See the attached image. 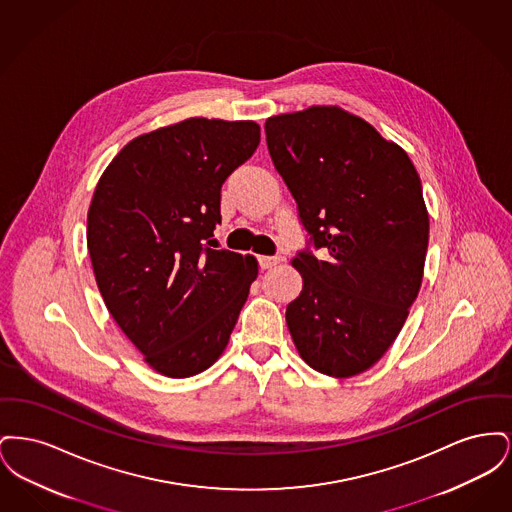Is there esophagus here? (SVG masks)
<instances>
[{"label": "esophagus", "mask_w": 512, "mask_h": 512, "mask_svg": "<svg viewBox=\"0 0 512 512\" xmlns=\"http://www.w3.org/2000/svg\"><path fill=\"white\" fill-rule=\"evenodd\" d=\"M280 261H282V257H278V255H274V257H270V255L259 257V265H261V268H272L274 265H278Z\"/></svg>", "instance_id": "1"}]
</instances>
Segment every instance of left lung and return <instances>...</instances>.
I'll return each instance as SVG.
<instances>
[{
    "instance_id": "left-lung-1",
    "label": "left lung",
    "mask_w": 512,
    "mask_h": 512,
    "mask_svg": "<svg viewBox=\"0 0 512 512\" xmlns=\"http://www.w3.org/2000/svg\"><path fill=\"white\" fill-rule=\"evenodd\" d=\"M268 153L324 257L297 253L286 309L301 359L351 378L376 365L420 292L430 219L407 151L338 105L268 117Z\"/></svg>"
}]
</instances>
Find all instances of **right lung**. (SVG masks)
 Returning a JSON list of instances; mask_svg holds the SVG:
<instances>
[{
	"label": "right lung",
	"mask_w": 512,
	"mask_h": 512,
	"mask_svg": "<svg viewBox=\"0 0 512 512\" xmlns=\"http://www.w3.org/2000/svg\"><path fill=\"white\" fill-rule=\"evenodd\" d=\"M259 140L255 121L194 117L130 140L99 178L86 230L99 293L163 376L219 359L259 274L253 255L207 247L220 188Z\"/></svg>",
	"instance_id": "add662e5"
}]
</instances>
